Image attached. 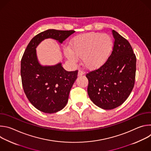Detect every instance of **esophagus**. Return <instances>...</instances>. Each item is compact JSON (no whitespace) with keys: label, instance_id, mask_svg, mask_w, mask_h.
<instances>
[{"label":"esophagus","instance_id":"esophagus-1","mask_svg":"<svg viewBox=\"0 0 151 151\" xmlns=\"http://www.w3.org/2000/svg\"><path fill=\"white\" fill-rule=\"evenodd\" d=\"M83 74H84L83 71H82V70H79V71H78V75L79 76H82V75H83Z\"/></svg>","mask_w":151,"mask_h":151}]
</instances>
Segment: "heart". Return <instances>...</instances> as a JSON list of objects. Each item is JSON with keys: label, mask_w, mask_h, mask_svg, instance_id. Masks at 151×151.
I'll list each match as a JSON object with an SVG mask.
<instances>
[{"label": "heart", "mask_w": 151, "mask_h": 151, "mask_svg": "<svg viewBox=\"0 0 151 151\" xmlns=\"http://www.w3.org/2000/svg\"><path fill=\"white\" fill-rule=\"evenodd\" d=\"M114 47L111 36L106 33H90L75 37L70 49L65 50L66 57L73 63L83 57L84 66L90 69H96L106 61Z\"/></svg>", "instance_id": "1"}]
</instances>
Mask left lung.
I'll return each mask as SVG.
<instances>
[{
  "label": "left lung",
  "mask_w": 151,
  "mask_h": 151,
  "mask_svg": "<svg viewBox=\"0 0 151 151\" xmlns=\"http://www.w3.org/2000/svg\"><path fill=\"white\" fill-rule=\"evenodd\" d=\"M114 47L107 61L98 69L86 74L91 100L105 110L121 105L135 83L136 57L128 41L114 30Z\"/></svg>",
  "instance_id": "1"
}]
</instances>
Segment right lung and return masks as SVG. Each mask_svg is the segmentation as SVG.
<instances>
[{
  "mask_svg": "<svg viewBox=\"0 0 151 151\" xmlns=\"http://www.w3.org/2000/svg\"><path fill=\"white\" fill-rule=\"evenodd\" d=\"M74 30L49 29L36 35L29 42L21 61V76L24 91L29 101L39 111L53 114L66 105L78 70L68 72L61 63L42 66L38 62L36 48L39 43L52 38L61 43Z\"/></svg>",
  "mask_w": 151,
  "mask_h": 151,
  "instance_id": "obj_1",
  "label": "right lung"
}]
</instances>
